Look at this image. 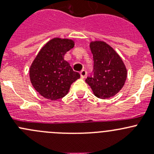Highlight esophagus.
Segmentation results:
<instances>
[{
	"mask_svg": "<svg viewBox=\"0 0 154 154\" xmlns=\"http://www.w3.org/2000/svg\"><path fill=\"white\" fill-rule=\"evenodd\" d=\"M80 77H81V78H85L86 76L87 75V72L86 71H85V70H82V71L80 72Z\"/></svg>",
	"mask_w": 154,
	"mask_h": 154,
	"instance_id": "34e87169",
	"label": "esophagus"
}]
</instances>
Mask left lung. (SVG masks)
I'll return each mask as SVG.
<instances>
[{
	"label": "left lung",
	"mask_w": 154,
	"mask_h": 154,
	"mask_svg": "<svg viewBox=\"0 0 154 154\" xmlns=\"http://www.w3.org/2000/svg\"><path fill=\"white\" fill-rule=\"evenodd\" d=\"M93 54V76L86 79L96 97L107 99L116 95L127 79V69L120 56L114 49L102 41L91 42Z\"/></svg>",
	"instance_id": "8db88e82"
}]
</instances>
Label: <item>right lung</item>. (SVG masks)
<instances>
[{
  "mask_svg": "<svg viewBox=\"0 0 154 154\" xmlns=\"http://www.w3.org/2000/svg\"><path fill=\"white\" fill-rule=\"evenodd\" d=\"M74 42L54 38L40 50L29 68V78L35 90L44 97L58 100L68 94L71 85L80 77L64 60Z\"/></svg>",
  "mask_w": 154,
  "mask_h": 154,
  "instance_id": "right-lung-1",
  "label": "right lung"
}]
</instances>
